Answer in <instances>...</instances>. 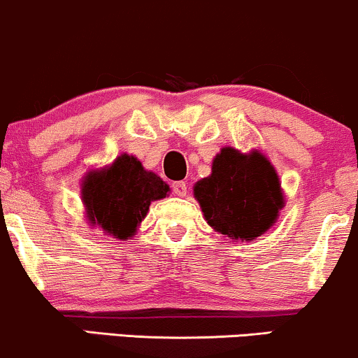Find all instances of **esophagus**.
<instances>
[{"mask_svg":"<svg viewBox=\"0 0 358 358\" xmlns=\"http://www.w3.org/2000/svg\"><path fill=\"white\" fill-rule=\"evenodd\" d=\"M172 192H174L176 196L182 197L187 194V186L184 180H178V182H172Z\"/></svg>","mask_w":358,"mask_h":358,"instance_id":"esophagus-1","label":"esophagus"}]
</instances>
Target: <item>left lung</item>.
Returning <instances> with one entry per match:
<instances>
[{"mask_svg": "<svg viewBox=\"0 0 358 358\" xmlns=\"http://www.w3.org/2000/svg\"><path fill=\"white\" fill-rule=\"evenodd\" d=\"M206 221L231 239L250 241L273 226L283 208L275 167L258 150L250 155L224 147L209 178L194 186Z\"/></svg>", "mask_w": 358, "mask_h": 358, "instance_id": "obj_1", "label": "left lung"}]
</instances>
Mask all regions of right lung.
<instances>
[{"mask_svg":"<svg viewBox=\"0 0 358 358\" xmlns=\"http://www.w3.org/2000/svg\"><path fill=\"white\" fill-rule=\"evenodd\" d=\"M167 192L169 186L159 176L127 154L117 157L108 169L90 172L82 186L88 220L119 239L132 236L150 203Z\"/></svg>","mask_w":358,"mask_h":358,"instance_id":"right-lung-1","label":"right lung"}]
</instances>
